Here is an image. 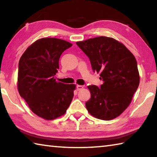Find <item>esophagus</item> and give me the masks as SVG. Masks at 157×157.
Segmentation results:
<instances>
[{
  "label": "esophagus",
  "mask_w": 157,
  "mask_h": 157,
  "mask_svg": "<svg viewBox=\"0 0 157 157\" xmlns=\"http://www.w3.org/2000/svg\"><path fill=\"white\" fill-rule=\"evenodd\" d=\"M83 88H84V86H82V85H78V86H76V89L78 91H80V90H82Z\"/></svg>",
  "instance_id": "34e87169"
}]
</instances>
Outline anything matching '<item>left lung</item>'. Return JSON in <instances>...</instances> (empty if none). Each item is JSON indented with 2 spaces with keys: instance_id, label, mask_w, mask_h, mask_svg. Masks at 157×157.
Here are the masks:
<instances>
[{
  "instance_id": "8db88e82",
  "label": "left lung",
  "mask_w": 157,
  "mask_h": 157,
  "mask_svg": "<svg viewBox=\"0 0 157 157\" xmlns=\"http://www.w3.org/2000/svg\"><path fill=\"white\" fill-rule=\"evenodd\" d=\"M76 44L90 59L94 72L104 82L100 88L88 86L91 98L86 102L89 113L109 121L128 107L139 87L140 76L134 55L111 37L98 36Z\"/></svg>"
}]
</instances>
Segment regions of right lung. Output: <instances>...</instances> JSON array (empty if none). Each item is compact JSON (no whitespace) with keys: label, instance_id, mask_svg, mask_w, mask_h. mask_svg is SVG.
Instances as JSON below:
<instances>
[{"label":"right lung","instance_id":"add662e5","mask_svg":"<svg viewBox=\"0 0 157 157\" xmlns=\"http://www.w3.org/2000/svg\"><path fill=\"white\" fill-rule=\"evenodd\" d=\"M73 45L57 38H42L31 44L18 63V91L31 111L45 120L63 116L73 98L75 84L57 82L61 55Z\"/></svg>","mask_w":157,"mask_h":157}]
</instances>
